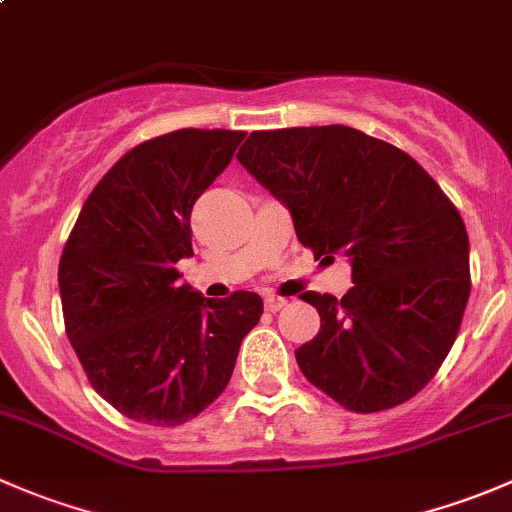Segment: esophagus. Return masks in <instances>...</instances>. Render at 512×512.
Listing matches in <instances>:
<instances>
[{
    "instance_id": "obj_1",
    "label": "esophagus",
    "mask_w": 512,
    "mask_h": 512,
    "mask_svg": "<svg viewBox=\"0 0 512 512\" xmlns=\"http://www.w3.org/2000/svg\"><path fill=\"white\" fill-rule=\"evenodd\" d=\"M287 304L285 297H277V294H267L265 297V309L267 312H280L282 307Z\"/></svg>"
}]
</instances>
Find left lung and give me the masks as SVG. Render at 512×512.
Returning <instances> with one entry per match:
<instances>
[{
	"mask_svg": "<svg viewBox=\"0 0 512 512\" xmlns=\"http://www.w3.org/2000/svg\"><path fill=\"white\" fill-rule=\"evenodd\" d=\"M237 160L289 210L314 260L352 265L342 299L302 294L322 317L294 352L309 384L356 414L416 396L451 352L471 294L466 225L436 180L349 126L255 131Z\"/></svg>",
	"mask_w": 512,
	"mask_h": 512,
	"instance_id": "1",
	"label": "left lung"
}]
</instances>
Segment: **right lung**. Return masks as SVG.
Returning <instances> with one entry per match:
<instances>
[{
  "instance_id": "1",
  "label": "right lung",
  "mask_w": 512,
  "mask_h": 512,
  "mask_svg": "<svg viewBox=\"0 0 512 512\" xmlns=\"http://www.w3.org/2000/svg\"><path fill=\"white\" fill-rule=\"evenodd\" d=\"M242 131L180 128L118 160L86 198L59 262L69 342L91 386L123 416L178 426L225 391L255 292L208 299L180 285L190 213L230 165Z\"/></svg>"
}]
</instances>
